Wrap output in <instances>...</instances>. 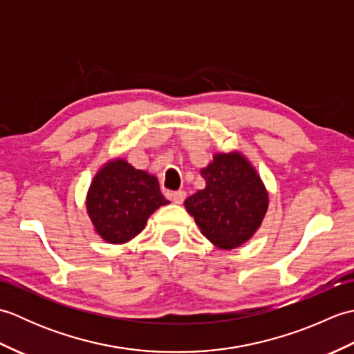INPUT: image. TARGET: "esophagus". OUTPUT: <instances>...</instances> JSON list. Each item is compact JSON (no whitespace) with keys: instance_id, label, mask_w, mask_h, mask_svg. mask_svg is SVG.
Here are the masks:
<instances>
[{"instance_id":"34e87169","label":"esophagus","mask_w":354,"mask_h":354,"mask_svg":"<svg viewBox=\"0 0 354 354\" xmlns=\"http://www.w3.org/2000/svg\"><path fill=\"white\" fill-rule=\"evenodd\" d=\"M185 196H187V193L184 190L173 192V194H171L173 202H175V204H183V202L185 201Z\"/></svg>"}]
</instances>
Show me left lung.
<instances>
[{"mask_svg": "<svg viewBox=\"0 0 354 354\" xmlns=\"http://www.w3.org/2000/svg\"><path fill=\"white\" fill-rule=\"evenodd\" d=\"M201 175L205 189L185 199V209L214 246H242L257 232L269 207V194L257 170L245 155L232 150L214 153Z\"/></svg>", "mask_w": 354, "mask_h": 354, "instance_id": "1", "label": "left lung"}]
</instances>
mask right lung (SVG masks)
<instances>
[{
  "label": "right lung",
  "mask_w": 354,
  "mask_h": 354,
  "mask_svg": "<svg viewBox=\"0 0 354 354\" xmlns=\"http://www.w3.org/2000/svg\"><path fill=\"white\" fill-rule=\"evenodd\" d=\"M85 204L97 234L108 243L123 245L145 230L150 214L170 202L156 176L114 158L95 173Z\"/></svg>",
  "instance_id": "right-lung-1"
}]
</instances>
